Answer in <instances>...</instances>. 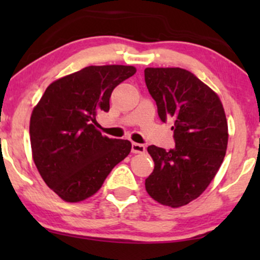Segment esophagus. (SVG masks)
I'll use <instances>...</instances> for the list:
<instances>
[{
  "mask_svg": "<svg viewBox=\"0 0 260 260\" xmlns=\"http://www.w3.org/2000/svg\"><path fill=\"white\" fill-rule=\"evenodd\" d=\"M132 153L133 154H144L145 147L143 144H138V143H132Z\"/></svg>",
  "mask_w": 260,
  "mask_h": 260,
  "instance_id": "34e87169",
  "label": "esophagus"
}]
</instances>
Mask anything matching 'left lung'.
Segmentation results:
<instances>
[{
  "mask_svg": "<svg viewBox=\"0 0 260 260\" xmlns=\"http://www.w3.org/2000/svg\"><path fill=\"white\" fill-rule=\"evenodd\" d=\"M145 84L160 120L174 121L175 148L150 145L154 171L145 180L148 194L160 204L180 208L207 189L228 149L225 110L213 89L183 68H145Z\"/></svg>",
  "mask_w": 260,
  "mask_h": 260,
  "instance_id": "1",
  "label": "left lung"
}]
</instances>
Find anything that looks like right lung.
<instances>
[{"instance_id": "1", "label": "right lung", "mask_w": 260, "mask_h": 260, "mask_svg": "<svg viewBox=\"0 0 260 260\" xmlns=\"http://www.w3.org/2000/svg\"><path fill=\"white\" fill-rule=\"evenodd\" d=\"M136 72L133 66H89L52 82L32 110V160L45 183L64 202L94 196L131 153L129 140L98 131L96 116L109 111L113 89Z\"/></svg>"}]
</instances>
